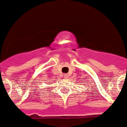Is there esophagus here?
Masks as SVG:
<instances>
[{
  "mask_svg": "<svg viewBox=\"0 0 127 127\" xmlns=\"http://www.w3.org/2000/svg\"><path fill=\"white\" fill-rule=\"evenodd\" d=\"M67 75H64V78H67Z\"/></svg>",
  "mask_w": 127,
  "mask_h": 127,
  "instance_id": "esophagus-1",
  "label": "esophagus"
}]
</instances>
